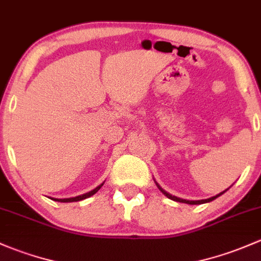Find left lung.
I'll return each instance as SVG.
<instances>
[{"mask_svg":"<svg viewBox=\"0 0 261 261\" xmlns=\"http://www.w3.org/2000/svg\"><path fill=\"white\" fill-rule=\"evenodd\" d=\"M158 186V184H155ZM158 189H160L161 191H162V193L165 196H167L168 198H171V200H173V201H177V202H184V203H189V205H201V203H206V202H210V201H212V200H215V198H217L219 197V196H221L222 193L225 192H220L219 195H216V196H214V197H210V198H207V200H198V201H189V200H182V198H178V197H176V196H172V195H170V193L168 192H166L165 190H162L161 189L160 186H158Z\"/></svg>","mask_w":261,"mask_h":261,"instance_id":"obj_1","label":"left lung"}]
</instances>
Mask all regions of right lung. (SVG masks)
Here are the masks:
<instances>
[{
    "label": "right lung",
    "instance_id": "add662e5",
    "mask_svg": "<svg viewBox=\"0 0 261 261\" xmlns=\"http://www.w3.org/2000/svg\"><path fill=\"white\" fill-rule=\"evenodd\" d=\"M101 186H103V184H101L100 186L96 187V189H94L93 191H90V192L84 193V195H82V196H76V197H71V198H51V200L59 201V202H75V201H82V200H84V198L90 197V196H93L94 193L98 192L99 189H100Z\"/></svg>",
    "mask_w": 261,
    "mask_h": 261
}]
</instances>
